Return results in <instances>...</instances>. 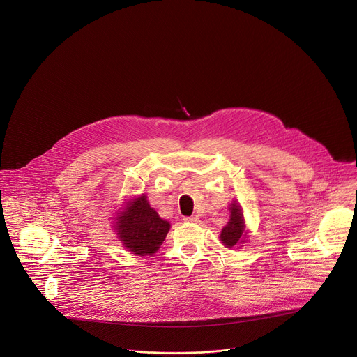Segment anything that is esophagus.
<instances>
[{"label":"esophagus","mask_w":357,"mask_h":357,"mask_svg":"<svg viewBox=\"0 0 357 357\" xmlns=\"http://www.w3.org/2000/svg\"><path fill=\"white\" fill-rule=\"evenodd\" d=\"M185 222H190V223H196L199 220L197 216H189V218H183Z\"/></svg>","instance_id":"1"}]
</instances>
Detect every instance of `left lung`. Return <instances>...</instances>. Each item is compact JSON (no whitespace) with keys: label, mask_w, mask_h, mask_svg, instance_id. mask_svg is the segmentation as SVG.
<instances>
[{"label":"left lung","mask_w":357,"mask_h":357,"mask_svg":"<svg viewBox=\"0 0 357 357\" xmlns=\"http://www.w3.org/2000/svg\"><path fill=\"white\" fill-rule=\"evenodd\" d=\"M231 215H230V222L223 227L222 234H220V240L226 247H233L236 245L244 231V219H243V213L240 206L237 203H233L231 208Z\"/></svg>","instance_id":"1"}]
</instances>
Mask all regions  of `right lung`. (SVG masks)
<instances>
[{
  "label": "right lung",
  "mask_w": 357,
  "mask_h": 357,
  "mask_svg": "<svg viewBox=\"0 0 357 357\" xmlns=\"http://www.w3.org/2000/svg\"><path fill=\"white\" fill-rule=\"evenodd\" d=\"M116 227L130 251L139 256H152L165 240L171 226L148 205L142 195L130 203Z\"/></svg>",
  "instance_id": "1"
}]
</instances>
